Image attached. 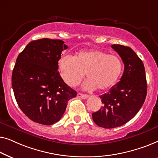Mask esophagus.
<instances>
[{"label":"esophagus","instance_id":"1","mask_svg":"<svg viewBox=\"0 0 158 158\" xmlns=\"http://www.w3.org/2000/svg\"><path fill=\"white\" fill-rule=\"evenodd\" d=\"M77 96L79 97V98H81L82 99H86L87 98H88V95H86V94H81V93H77Z\"/></svg>","mask_w":158,"mask_h":158}]
</instances>
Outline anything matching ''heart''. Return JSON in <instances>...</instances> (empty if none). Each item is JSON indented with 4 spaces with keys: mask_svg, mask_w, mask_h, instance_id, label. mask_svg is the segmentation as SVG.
<instances>
[{
    "mask_svg": "<svg viewBox=\"0 0 158 158\" xmlns=\"http://www.w3.org/2000/svg\"><path fill=\"white\" fill-rule=\"evenodd\" d=\"M58 69L62 78L70 87L78 85L86 73L88 79L84 82L83 89L98 88L99 91H105L118 82L123 63L117 55L90 49L80 51L74 57L62 56L58 61Z\"/></svg>",
    "mask_w": 158,
    "mask_h": 158,
    "instance_id": "b5f03b06",
    "label": "heart"
}]
</instances>
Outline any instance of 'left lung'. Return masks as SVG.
I'll use <instances>...</instances> for the list:
<instances>
[{
	"mask_svg": "<svg viewBox=\"0 0 158 158\" xmlns=\"http://www.w3.org/2000/svg\"><path fill=\"white\" fill-rule=\"evenodd\" d=\"M111 47L122 58L124 71L121 81L99 96L103 106L92 114L96 124L105 129L120 127L131 120L143 105L148 86L144 64L137 54L123 45Z\"/></svg>",
	"mask_w": 158,
	"mask_h": 158,
	"instance_id": "8db88e82",
	"label": "left lung"
}]
</instances>
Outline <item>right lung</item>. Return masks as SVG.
I'll list each match as a JSON object with an SVG mask.
<instances>
[{"instance_id":"add662e5","label":"right lung","mask_w":158,"mask_h":158,"mask_svg":"<svg viewBox=\"0 0 158 158\" xmlns=\"http://www.w3.org/2000/svg\"><path fill=\"white\" fill-rule=\"evenodd\" d=\"M68 46L60 40L29 42L19 54L12 73V87L19 108L34 122L52 125L65 111L77 92L58 72V61Z\"/></svg>"}]
</instances>
